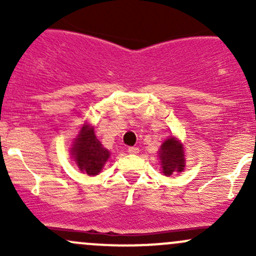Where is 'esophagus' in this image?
Wrapping results in <instances>:
<instances>
[{"instance_id": "1", "label": "esophagus", "mask_w": 256, "mask_h": 256, "mask_svg": "<svg viewBox=\"0 0 256 256\" xmlns=\"http://www.w3.org/2000/svg\"><path fill=\"white\" fill-rule=\"evenodd\" d=\"M128 154H138V152H140V150H138V147L131 146V147H128Z\"/></svg>"}]
</instances>
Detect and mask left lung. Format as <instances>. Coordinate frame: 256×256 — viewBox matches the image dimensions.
<instances>
[{"label":"left lung","instance_id":"8db88e82","mask_svg":"<svg viewBox=\"0 0 256 256\" xmlns=\"http://www.w3.org/2000/svg\"><path fill=\"white\" fill-rule=\"evenodd\" d=\"M158 156L161 160L162 172L164 174V176H171L176 172H182L184 168L183 146L172 136L161 144Z\"/></svg>","mask_w":256,"mask_h":256}]
</instances>
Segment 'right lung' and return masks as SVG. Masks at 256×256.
Listing matches in <instances>:
<instances>
[{"mask_svg":"<svg viewBox=\"0 0 256 256\" xmlns=\"http://www.w3.org/2000/svg\"><path fill=\"white\" fill-rule=\"evenodd\" d=\"M72 154L80 171L89 176H95L102 170L105 162L109 158L110 152L98 140L94 128L89 125H84L76 138Z\"/></svg>","mask_w":256,"mask_h":256,"instance_id":"right-lung-1","label":"right lung"}]
</instances>
